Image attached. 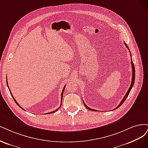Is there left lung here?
I'll return each instance as SVG.
<instances>
[{"mask_svg": "<svg viewBox=\"0 0 148 148\" xmlns=\"http://www.w3.org/2000/svg\"><path fill=\"white\" fill-rule=\"evenodd\" d=\"M124 44H125V47H127V48L128 49H129V48H128V47L127 46V45L126 44V43H124ZM130 56H131V58H132V54H131V53H130ZM131 61H132V62H131V64H132V83H131V84H130V88H129V89H128V90L127 91V93L125 94V95L124 96V97H123V98L122 99V100L121 101V102L120 103V104H119V105L117 106V108H116L115 109H114V110H115V109H117L118 108H119L120 107L122 104H123V103L125 101V100L126 99V98H127V97L128 96V95H129V93H130V91H131V90H132V87H133V85H134V82H135V65H134V64H133V61H132V59H131ZM83 103H84V106H85V108H86L87 109H88V110H90V111H95V109H91V108H88L86 104H85V103H84V101H83ZM113 109V110H114ZM97 111V110H96Z\"/></svg>", "mask_w": 148, "mask_h": 148, "instance_id": "1", "label": "left lung"}]
</instances>
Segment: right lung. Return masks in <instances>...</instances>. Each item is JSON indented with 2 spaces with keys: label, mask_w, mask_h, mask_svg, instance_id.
Instances as JSON below:
<instances>
[{
  "label": "right lung",
  "mask_w": 148,
  "mask_h": 148,
  "mask_svg": "<svg viewBox=\"0 0 148 148\" xmlns=\"http://www.w3.org/2000/svg\"><path fill=\"white\" fill-rule=\"evenodd\" d=\"M7 79V78H6ZM6 82H7V87H8V88H9V87H8V82H7V80H6ZM65 87H66V85H65V86L64 87V88H63V91H62V92H61V103H62V99H63V92H64V88H65ZM9 90H10V94H11V95H12V98H13V99H14V101H15V103H16V104H17V105L18 106H20V108H21V109H23V110H24V109L23 108H22L20 105H19V104L17 103V101H16V100H15V98H14V97H13V95H12V93H11V92H10V88H9ZM59 108H58V109H56V110L55 111H51V112H48V113H47V114H52V113H53V112H55L56 111H58V109H59Z\"/></svg>",
  "instance_id": "add662e5"
}]
</instances>
